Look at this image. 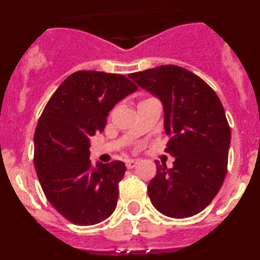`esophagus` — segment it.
Wrapping results in <instances>:
<instances>
[{"label":"esophagus","mask_w":260,"mask_h":260,"mask_svg":"<svg viewBox=\"0 0 260 260\" xmlns=\"http://www.w3.org/2000/svg\"><path fill=\"white\" fill-rule=\"evenodd\" d=\"M137 160H127V161H126V168H127V169H133V168L137 167Z\"/></svg>","instance_id":"obj_1"}]
</instances>
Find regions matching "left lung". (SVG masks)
Listing matches in <instances>:
<instances>
[{"instance_id":"left-lung-1","label":"left lung","mask_w":260,"mask_h":260,"mask_svg":"<svg viewBox=\"0 0 260 260\" xmlns=\"http://www.w3.org/2000/svg\"><path fill=\"white\" fill-rule=\"evenodd\" d=\"M128 77L157 98L164 108L167 152L173 168L156 162L148 197L162 215L185 219L212 202L228 165L231 128L220 99L198 75L162 65Z\"/></svg>"}]
</instances>
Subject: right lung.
I'll use <instances>...</instances> for the list:
<instances>
[{"label": "right lung", "mask_w": 260, "mask_h": 260, "mask_svg": "<svg viewBox=\"0 0 260 260\" xmlns=\"http://www.w3.org/2000/svg\"><path fill=\"white\" fill-rule=\"evenodd\" d=\"M138 87L125 75L77 71L49 99L36 126L35 169L45 197L65 219L93 225L116 210L122 161L96 167L89 138L102 133L114 105Z\"/></svg>", "instance_id": "1"}]
</instances>
